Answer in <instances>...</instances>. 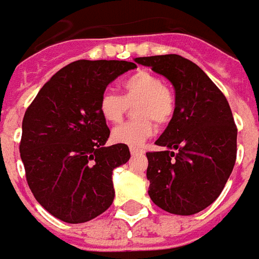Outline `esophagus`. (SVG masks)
I'll use <instances>...</instances> for the list:
<instances>
[{"mask_svg":"<svg viewBox=\"0 0 259 259\" xmlns=\"http://www.w3.org/2000/svg\"><path fill=\"white\" fill-rule=\"evenodd\" d=\"M130 152H132V155H139V154H143L144 150L137 148V147H130Z\"/></svg>","mask_w":259,"mask_h":259,"instance_id":"34e87169","label":"esophagus"}]
</instances>
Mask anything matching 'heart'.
I'll return each instance as SVG.
<instances>
[{
	"instance_id": "b5f03b06",
	"label": "heart",
	"mask_w": 259,
	"mask_h": 259,
	"mask_svg": "<svg viewBox=\"0 0 259 259\" xmlns=\"http://www.w3.org/2000/svg\"><path fill=\"white\" fill-rule=\"evenodd\" d=\"M122 96L112 90H105L100 97L98 111L109 123H118L123 119L129 105H135L139 119L116 126L112 139L120 144L140 147L154 133V120L158 124L168 123L176 108V98L172 89L163 84V80L148 70H137L123 81Z\"/></svg>"
}]
</instances>
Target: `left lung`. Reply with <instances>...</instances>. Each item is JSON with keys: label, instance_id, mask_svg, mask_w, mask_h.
<instances>
[{"label": "left lung", "instance_id": "8db88e82", "mask_svg": "<svg viewBox=\"0 0 259 259\" xmlns=\"http://www.w3.org/2000/svg\"><path fill=\"white\" fill-rule=\"evenodd\" d=\"M174 84L176 108L155 144L147 152L148 194L163 211L193 215L222 193L237 155V127L223 93L190 59L176 54L141 57Z\"/></svg>", "mask_w": 259, "mask_h": 259}]
</instances>
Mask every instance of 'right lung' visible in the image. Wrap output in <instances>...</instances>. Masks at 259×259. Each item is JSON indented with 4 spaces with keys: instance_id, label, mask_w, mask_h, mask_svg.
Returning a JSON list of instances; mask_svg holds the SVG:
<instances>
[{
    "instance_id": "obj_1",
    "label": "right lung",
    "mask_w": 259,
    "mask_h": 259,
    "mask_svg": "<svg viewBox=\"0 0 259 259\" xmlns=\"http://www.w3.org/2000/svg\"><path fill=\"white\" fill-rule=\"evenodd\" d=\"M135 68L126 61L72 62L26 109L19 151L27 185L64 222H87L112 204L113 169L129 161L130 151L126 144L104 147L109 129L98 101L112 80Z\"/></svg>"
}]
</instances>
